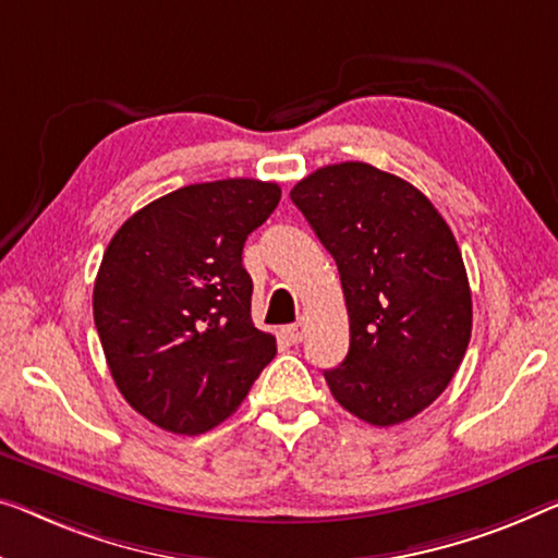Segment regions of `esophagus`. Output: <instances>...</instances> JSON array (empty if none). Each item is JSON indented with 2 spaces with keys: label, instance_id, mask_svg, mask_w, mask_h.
Returning a JSON list of instances; mask_svg holds the SVG:
<instances>
[{
  "label": "esophagus",
  "instance_id": "1",
  "mask_svg": "<svg viewBox=\"0 0 558 558\" xmlns=\"http://www.w3.org/2000/svg\"><path fill=\"white\" fill-rule=\"evenodd\" d=\"M286 336L290 343H301V340L305 338V323H293V326H288Z\"/></svg>",
  "mask_w": 558,
  "mask_h": 558
}]
</instances>
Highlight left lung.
<instances>
[{
  "instance_id": "obj_1",
  "label": "left lung",
  "mask_w": 558,
  "mask_h": 558,
  "mask_svg": "<svg viewBox=\"0 0 558 558\" xmlns=\"http://www.w3.org/2000/svg\"><path fill=\"white\" fill-rule=\"evenodd\" d=\"M338 265L351 348L328 388L371 426H396L451 384L471 340V288L434 203L365 162L328 165L290 190Z\"/></svg>"
}]
</instances>
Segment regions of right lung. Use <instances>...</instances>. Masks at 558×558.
I'll list each match as a JSON object with an SVG mask.
<instances>
[{
	"label": "right lung",
	"mask_w": 558,
	"mask_h": 558,
	"mask_svg": "<svg viewBox=\"0 0 558 558\" xmlns=\"http://www.w3.org/2000/svg\"><path fill=\"white\" fill-rule=\"evenodd\" d=\"M278 203L276 182H199L153 199L107 245L95 326L114 386L155 426H218L276 355L253 326L243 245Z\"/></svg>",
	"instance_id": "right-lung-1"
}]
</instances>
